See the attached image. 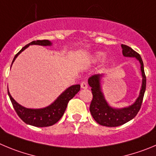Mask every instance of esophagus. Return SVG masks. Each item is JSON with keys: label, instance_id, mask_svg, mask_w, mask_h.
<instances>
[{"label": "esophagus", "instance_id": "obj_1", "mask_svg": "<svg viewBox=\"0 0 156 156\" xmlns=\"http://www.w3.org/2000/svg\"><path fill=\"white\" fill-rule=\"evenodd\" d=\"M81 88H83V89H86L88 88V84H87L86 81H82L81 83Z\"/></svg>", "mask_w": 156, "mask_h": 156}]
</instances>
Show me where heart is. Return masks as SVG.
<instances>
[{"mask_svg": "<svg viewBox=\"0 0 156 156\" xmlns=\"http://www.w3.org/2000/svg\"><path fill=\"white\" fill-rule=\"evenodd\" d=\"M103 58V54L102 53H98L96 55V58L97 59H101Z\"/></svg>", "mask_w": 156, "mask_h": 156, "instance_id": "b5f03b06", "label": "heart"}]
</instances>
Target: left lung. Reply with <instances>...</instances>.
I'll return each instance as SVG.
<instances>
[{"label":"left lung","mask_w":156,"mask_h":156,"mask_svg":"<svg viewBox=\"0 0 156 156\" xmlns=\"http://www.w3.org/2000/svg\"><path fill=\"white\" fill-rule=\"evenodd\" d=\"M122 48L124 56L135 57L140 62L142 75V89L140 91V95L132 105L122 109L112 108L107 104L101 93L99 85L101 75H94L88 78V85L91 87V93L93 95L89 108L90 112L97 123L107 127L122 126L134 119L140 110L146 88V76L140 55L126 44H122Z\"/></svg>","instance_id":"8db88e82"}]
</instances>
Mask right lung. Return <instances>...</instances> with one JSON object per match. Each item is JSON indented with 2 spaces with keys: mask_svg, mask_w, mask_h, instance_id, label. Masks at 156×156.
Returning <instances> with one entry per match:
<instances>
[{
  "mask_svg": "<svg viewBox=\"0 0 156 156\" xmlns=\"http://www.w3.org/2000/svg\"><path fill=\"white\" fill-rule=\"evenodd\" d=\"M30 44H38L47 46V45H51V43L48 40L33 41L30 43L25 45L18 53L16 54L14 59H13L12 63L15 60V58H17V55L21 51H23L26 48L28 47ZM79 91L80 85H72L70 88H68V89L65 90L57 98V100L53 104H51L48 107L41 109L26 108L20 105L18 103L14 101V99L11 97V94L9 93L8 89V93L16 113L23 122H25L26 124L36 126V127H48V126H53L54 124L57 123L58 121L60 120V119L63 116L64 113L66 110L68 101L73 98L74 96Z\"/></svg>",
  "mask_w": 156,
  "mask_h": 156,
  "instance_id": "1",
  "label": "right lung"
}]
</instances>
